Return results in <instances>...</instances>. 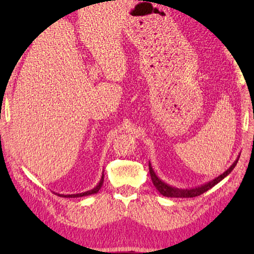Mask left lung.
I'll return each instance as SVG.
<instances>
[{"mask_svg": "<svg viewBox=\"0 0 254 254\" xmlns=\"http://www.w3.org/2000/svg\"><path fill=\"white\" fill-rule=\"evenodd\" d=\"M239 157H240V154L238 155L237 159L234 161L233 165H231L229 168L224 172V174L218 176L217 178H215V179H213L212 181L205 183V185H202V186L196 187V188H192V189H178L176 187L167 185L166 182H164L163 180H160V178H158L157 175L155 174V171L153 169L152 164H150V161L148 164V168H149L150 178H152V181L154 183L155 188L157 189L158 192L160 194H163L164 196H167V197H194V196L201 195V194H203L204 192L208 191L209 189H212L214 186H216L218 182L222 181L224 178L227 177L230 174V172L234 170L237 163H238Z\"/></svg>", "mask_w": 254, "mask_h": 254, "instance_id": "1", "label": "left lung"}]
</instances>
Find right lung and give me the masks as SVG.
<instances>
[{"label": "right lung", "instance_id": "1", "mask_svg": "<svg viewBox=\"0 0 254 254\" xmlns=\"http://www.w3.org/2000/svg\"><path fill=\"white\" fill-rule=\"evenodd\" d=\"M104 178H105V175H104V172H102L101 179L98 182V185H97L94 189H91V190H89V191H86L83 193H77V194H60V193H56V194H58L59 196H62V197H82V196L91 195V194H96V193H98L100 188L102 187V185H104Z\"/></svg>", "mask_w": 254, "mask_h": 254}]
</instances>
